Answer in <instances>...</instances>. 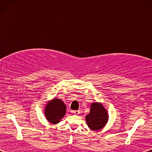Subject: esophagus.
<instances>
[{
  "label": "esophagus",
  "mask_w": 152,
  "mask_h": 152,
  "mask_svg": "<svg viewBox=\"0 0 152 152\" xmlns=\"http://www.w3.org/2000/svg\"><path fill=\"white\" fill-rule=\"evenodd\" d=\"M72 112L74 113V114H76V115H78V114H80V110H74V111H72Z\"/></svg>",
  "instance_id": "esophagus-1"
}]
</instances>
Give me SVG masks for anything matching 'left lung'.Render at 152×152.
I'll return each mask as SVG.
<instances>
[{"label": "left lung", "mask_w": 152, "mask_h": 152, "mask_svg": "<svg viewBox=\"0 0 152 152\" xmlns=\"http://www.w3.org/2000/svg\"><path fill=\"white\" fill-rule=\"evenodd\" d=\"M108 120V112L103 105L99 102L92 103L89 114L86 117L89 128L93 131L101 129L104 127Z\"/></svg>", "instance_id": "1"}]
</instances>
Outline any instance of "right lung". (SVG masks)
Masks as SVG:
<instances>
[{
	"instance_id": "obj_1",
	"label": "right lung",
	"mask_w": 152,
	"mask_h": 152,
	"mask_svg": "<svg viewBox=\"0 0 152 152\" xmlns=\"http://www.w3.org/2000/svg\"><path fill=\"white\" fill-rule=\"evenodd\" d=\"M44 114L51 124H57L65 115L66 105L59 99H53L46 104Z\"/></svg>"
}]
</instances>
